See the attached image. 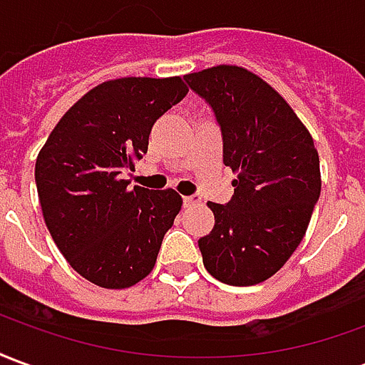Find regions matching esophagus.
<instances>
[{
	"label": "esophagus",
	"instance_id": "1",
	"mask_svg": "<svg viewBox=\"0 0 365 365\" xmlns=\"http://www.w3.org/2000/svg\"><path fill=\"white\" fill-rule=\"evenodd\" d=\"M201 203V197L199 195H187V197H183V207H193L199 205Z\"/></svg>",
	"mask_w": 365,
	"mask_h": 365
}]
</instances>
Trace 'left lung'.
Listing matches in <instances>:
<instances>
[{"mask_svg":"<svg viewBox=\"0 0 365 365\" xmlns=\"http://www.w3.org/2000/svg\"><path fill=\"white\" fill-rule=\"evenodd\" d=\"M211 105L222 135V162L237 172L229 203H207L215 227L199 238L215 279L256 285L282 268L305 237L321 195L319 152L277 91L240 66L183 76Z\"/></svg>","mask_w":365,"mask_h":365,"instance_id":"8db88e82","label":"left lung"}]
</instances>
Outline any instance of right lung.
<instances>
[{
    "mask_svg": "<svg viewBox=\"0 0 365 365\" xmlns=\"http://www.w3.org/2000/svg\"><path fill=\"white\" fill-rule=\"evenodd\" d=\"M187 96L175 78H119L76 101L38 152L35 182L52 240L68 264L105 289L150 274L182 209L174 190L128 187L152 125Z\"/></svg>",
    "mask_w": 365,
    "mask_h": 365,
    "instance_id": "obj_1",
    "label": "right lung"
}]
</instances>
